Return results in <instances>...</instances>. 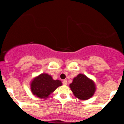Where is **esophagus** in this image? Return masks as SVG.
Masks as SVG:
<instances>
[{
  "label": "esophagus",
  "mask_w": 124,
  "mask_h": 124,
  "mask_svg": "<svg viewBox=\"0 0 124 124\" xmlns=\"http://www.w3.org/2000/svg\"><path fill=\"white\" fill-rule=\"evenodd\" d=\"M62 83H63V85H67V81L66 80H63V82H62Z\"/></svg>",
  "instance_id": "esophagus-1"
}]
</instances>
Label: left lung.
<instances>
[{
    "mask_svg": "<svg viewBox=\"0 0 124 124\" xmlns=\"http://www.w3.org/2000/svg\"><path fill=\"white\" fill-rule=\"evenodd\" d=\"M69 86L75 97L80 100H89L96 90L94 81L82 73L74 77Z\"/></svg>",
    "mask_w": 124,
    "mask_h": 124,
    "instance_id": "obj_1",
    "label": "left lung"
}]
</instances>
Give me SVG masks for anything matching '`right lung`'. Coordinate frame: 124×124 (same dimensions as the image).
<instances>
[{"mask_svg":"<svg viewBox=\"0 0 124 124\" xmlns=\"http://www.w3.org/2000/svg\"><path fill=\"white\" fill-rule=\"evenodd\" d=\"M61 80H54L47 73H41L33 78L30 82V89L33 95L46 100L59 86H62Z\"/></svg>","mask_w":124,"mask_h":124,"instance_id":"1","label":"right lung"}]
</instances>
